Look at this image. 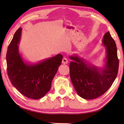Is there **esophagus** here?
<instances>
[{
    "instance_id": "obj_1",
    "label": "esophagus",
    "mask_w": 124,
    "mask_h": 124,
    "mask_svg": "<svg viewBox=\"0 0 124 124\" xmlns=\"http://www.w3.org/2000/svg\"><path fill=\"white\" fill-rule=\"evenodd\" d=\"M68 63V60L67 58L64 57L63 59H62V63L63 64H67Z\"/></svg>"
}]
</instances>
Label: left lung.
Wrapping results in <instances>:
<instances>
[{"label": "left lung", "mask_w": 124, "mask_h": 124, "mask_svg": "<svg viewBox=\"0 0 124 124\" xmlns=\"http://www.w3.org/2000/svg\"><path fill=\"white\" fill-rule=\"evenodd\" d=\"M102 45L106 55L103 68L87 62L77 55L70 56L71 80L77 94L86 100L96 99L104 94L116 78L119 68L116 44L109 31L104 34Z\"/></svg>", "instance_id": "1"}]
</instances>
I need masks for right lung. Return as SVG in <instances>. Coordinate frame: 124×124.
Masks as SVG:
<instances>
[{
  "label": "right lung",
  "mask_w": 124,
  "mask_h": 124,
  "mask_svg": "<svg viewBox=\"0 0 124 124\" xmlns=\"http://www.w3.org/2000/svg\"><path fill=\"white\" fill-rule=\"evenodd\" d=\"M21 32L22 28H20L8 47V76L13 85L23 95L39 99L51 89L52 80L61 64L63 56L59 54L36 63L24 61L18 48Z\"/></svg>",
  "instance_id": "obj_1"
}]
</instances>
